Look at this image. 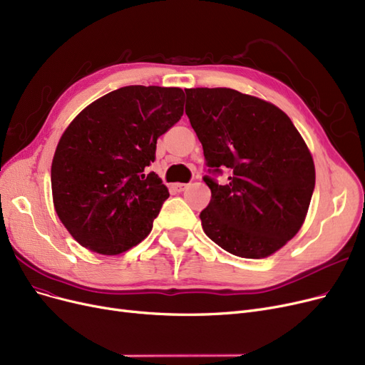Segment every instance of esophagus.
<instances>
[{"instance_id": "obj_1", "label": "esophagus", "mask_w": 365, "mask_h": 365, "mask_svg": "<svg viewBox=\"0 0 365 365\" xmlns=\"http://www.w3.org/2000/svg\"><path fill=\"white\" fill-rule=\"evenodd\" d=\"M186 183H173V190L175 191V192H182V191H185L186 190Z\"/></svg>"}]
</instances>
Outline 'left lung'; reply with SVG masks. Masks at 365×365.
I'll return each instance as SVG.
<instances>
[{"mask_svg":"<svg viewBox=\"0 0 365 365\" xmlns=\"http://www.w3.org/2000/svg\"><path fill=\"white\" fill-rule=\"evenodd\" d=\"M186 115L212 173L205 233L227 252L264 259L301 230L314 191L313 156L278 106L233 88H186Z\"/></svg>","mask_w":365,"mask_h":365,"instance_id":"1","label":"left lung"}]
</instances>
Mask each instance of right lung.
Segmentation results:
<instances>
[{
  "mask_svg": "<svg viewBox=\"0 0 365 365\" xmlns=\"http://www.w3.org/2000/svg\"><path fill=\"white\" fill-rule=\"evenodd\" d=\"M183 115V90L128 86L86 106L66 128L51 165L52 201L81 247L117 255L138 245L170 197L144 168Z\"/></svg>",
  "mask_w": 365,
  "mask_h": 365,
  "instance_id": "add662e5",
  "label": "right lung"
}]
</instances>
